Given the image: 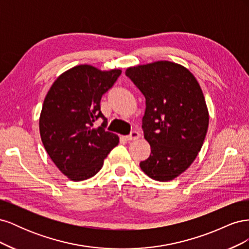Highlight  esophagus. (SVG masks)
<instances>
[{
    "label": "esophagus",
    "mask_w": 249,
    "mask_h": 249,
    "mask_svg": "<svg viewBox=\"0 0 249 249\" xmlns=\"http://www.w3.org/2000/svg\"><path fill=\"white\" fill-rule=\"evenodd\" d=\"M140 138V133L138 131H133L131 132L130 135H127V136L124 137V139L126 141H134V140H137Z\"/></svg>",
    "instance_id": "obj_1"
}]
</instances>
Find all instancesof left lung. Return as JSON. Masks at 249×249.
Listing matches in <instances>:
<instances>
[{"label":"left lung","mask_w":249,"mask_h":249,"mask_svg":"<svg viewBox=\"0 0 249 249\" xmlns=\"http://www.w3.org/2000/svg\"><path fill=\"white\" fill-rule=\"evenodd\" d=\"M125 74L145 97L142 129L150 155L140 168L168 182L189 168L205 141L209 112L202 90L189 70L170 61L132 66Z\"/></svg>","instance_id":"8db88e82"}]
</instances>
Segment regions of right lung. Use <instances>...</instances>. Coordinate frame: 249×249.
Wrapping results in <instances>:
<instances>
[{"mask_svg":"<svg viewBox=\"0 0 249 249\" xmlns=\"http://www.w3.org/2000/svg\"><path fill=\"white\" fill-rule=\"evenodd\" d=\"M120 73V70L77 65L60 74L44 99L39 118L41 141L59 170L74 182L95 176L118 144L117 135L106 131L108 122L100 104ZM99 118L103 124L94 127Z\"/></svg>","mask_w":249,"mask_h":249,"instance_id":"add662e5","label":"right lung"}]
</instances>
